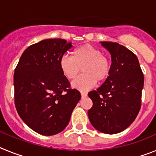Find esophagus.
Listing matches in <instances>:
<instances>
[{
	"mask_svg": "<svg viewBox=\"0 0 156 156\" xmlns=\"http://www.w3.org/2000/svg\"><path fill=\"white\" fill-rule=\"evenodd\" d=\"M87 96V94L85 93V92H82V93H81V98H84Z\"/></svg>",
	"mask_w": 156,
	"mask_h": 156,
	"instance_id": "34e87169",
	"label": "esophagus"
}]
</instances>
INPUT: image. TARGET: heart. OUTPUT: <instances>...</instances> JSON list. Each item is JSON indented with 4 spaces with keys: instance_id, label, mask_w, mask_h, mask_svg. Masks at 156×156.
Instances as JSON below:
<instances>
[{
    "instance_id": "b5f03b06",
    "label": "heart",
    "mask_w": 156,
    "mask_h": 156,
    "mask_svg": "<svg viewBox=\"0 0 156 156\" xmlns=\"http://www.w3.org/2000/svg\"><path fill=\"white\" fill-rule=\"evenodd\" d=\"M59 67L68 80L75 79L82 68L83 73L72 83V87L85 92L93 88L97 81L101 83L108 77L111 64L102 51L90 44L74 49L72 56L63 55L59 60Z\"/></svg>"
}]
</instances>
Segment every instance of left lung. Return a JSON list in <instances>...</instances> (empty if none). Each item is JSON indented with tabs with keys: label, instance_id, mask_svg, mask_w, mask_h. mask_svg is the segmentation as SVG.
Instances as JSON below:
<instances>
[{
	"label": "left lung",
	"instance_id": "left-lung-1",
	"mask_svg": "<svg viewBox=\"0 0 156 156\" xmlns=\"http://www.w3.org/2000/svg\"><path fill=\"white\" fill-rule=\"evenodd\" d=\"M101 44L111 54V70L104 83L88 93L93 101L88 118L98 131L114 134L126 129L136 119L141 105L144 75L131 51L118 43Z\"/></svg>",
	"mask_w": 156,
	"mask_h": 156
}]
</instances>
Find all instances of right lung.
I'll return each mask as SVG.
<instances>
[{
  "label": "right lung",
  "instance_id": "obj_1",
  "mask_svg": "<svg viewBox=\"0 0 156 156\" xmlns=\"http://www.w3.org/2000/svg\"><path fill=\"white\" fill-rule=\"evenodd\" d=\"M72 43L46 39L27 48L15 69V105L23 122L44 136L60 133L67 126L81 98L79 90L70 88L59 60Z\"/></svg>",
  "mask_w": 156,
  "mask_h": 156
}]
</instances>
